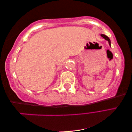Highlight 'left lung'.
<instances>
[{
  "label": "left lung",
  "mask_w": 132,
  "mask_h": 132,
  "mask_svg": "<svg viewBox=\"0 0 132 132\" xmlns=\"http://www.w3.org/2000/svg\"><path fill=\"white\" fill-rule=\"evenodd\" d=\"M101 37H103V38H104L105 40H107L108 42V43H109V46H111V40H110V39H109V38L107 36H106V35H105V34H101Z\"/></svg>",
  "instance_id": "left-lung-1"
}]
</instances>
